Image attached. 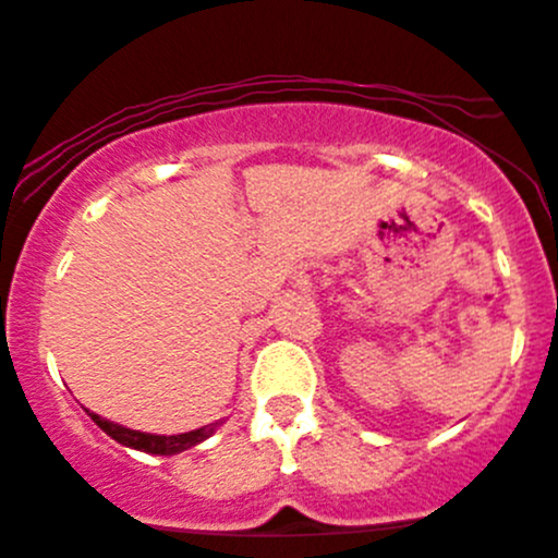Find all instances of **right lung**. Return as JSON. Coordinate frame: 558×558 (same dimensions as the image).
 <instances>
[{
  "label": "right lung",
  "mask_w": 558,
  "mask_h": 558,
  "mask_svg": "<svg viewBox=\"0 0 558 558\" xmlns=\"http://www.w3.org/2000/svg\"><path fill=\"white\" fill-rule=\"evenodd\" d=\"M87 413H89V410H87ZM89 418L95 421V424L100 426L102 432H106L110 439H116V442L126 445V448L150 452V456H174V452H182V450H187V448H195V445L204 442L206 437H211L214 428H217V424H209V426L195 428V432L171 434V437H167V434L134 432V428H126V426L113 424V421L102 418V415H97V413H89Z\"/></svg>",
  "instance_id": "add662e5"
}]
</instances>
